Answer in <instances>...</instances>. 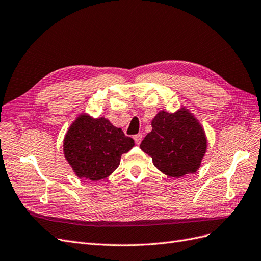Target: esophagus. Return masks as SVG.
<instances>
[{
  "label": "esophagus",
  "mask_w": 261,
  "mask_h": 261,
  "mask_svg": "<svg viewBox=\"0 0 261 261\" xmlns=\"http://www.w3.org/2000/svg\"><path fill=\"white\" fill-rule=\"evenodd\" d=\"M134 140H135V143L137 145H139L141 143V140H143V134H137V135L134 136Z\"/></svg>",
  "instance_id": "esophagus-1"
}]
</instances>
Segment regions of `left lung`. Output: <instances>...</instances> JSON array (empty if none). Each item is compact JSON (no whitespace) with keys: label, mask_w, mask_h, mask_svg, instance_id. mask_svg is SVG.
Listing matches in <instances>:
<instances>
[{"label":"left lung","mask_w":261,"mask_h":261,"mask_svg":"<svg viewBox=\"0 0 261 261\" xmlns=\"http://www.w3.org/2000/svg\"><path fill=\"white\" fill-rule=\"evenodd\" d=\"M151 125L152 130L141 141L140 149L152 158L156 169L172 177L198 170L207 140L202 127L187 110L173 114L161 111Z\"/></svg>","instance_id":"1"}]
</instances>
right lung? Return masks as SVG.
<instances>
[{
  "mask_svg": "<svg viewBox=\"0 0 261 261\" xmlns=\"http://www.w3.org/2000/svg\"><path fill=\"white\" fill-rule=\"evenodd\" d=\"M134 147L105 117L83 115L70 126L64 139V153L78 177L99 180L108 177L120 165L121 155Z\"/></svg>",
  "mask_w": 261,
  "mask_h": 261,
  "instance_id": "obj_1",
  "label": "right lung"
}]
</instances>
